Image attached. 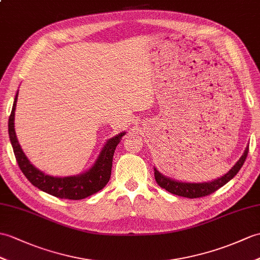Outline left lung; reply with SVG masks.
I'll use <instances>...</instances> for the list:
<instances>
[{
	"label": "left lung",
	"instance_id": "left-lung-1",
	"mask_svg": "<svg viewBox=\"0 0 260 260\" xmlns=\"http://www.w3.org/2000/svg\"><path fill=\"white\" fill-rule=\"evenodd\" d=\"M247 154H248V146L246 147L245 152L241 155V157L235 164L231 170L226 173L224 176H220L217 179L212 180V182H204V183H187V182H179V180L173 179L162 175L157 171V168L154 167V175L156 183H157L161 188H165L167 191L172 192L174 195L187 197V198H198L203 196H207L212 192L216 191L220 187L226 185L229 180H232L236 176L239 170L243 167L246 160Z\"/></svg>",
	"mask_w": 260,
	"mask_h": 260
}]
</instances>
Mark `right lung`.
<instances>
[{"label":"right lung","mask_w":260,"mask_h":260,"mask_svg":"<svg viewBox=\"0 0 260 260\" xmlns=\"http://www.w3.org/2000/svg\"><path fill=\"white\" fill-rule=\"evenodd\" d=\"M17 95H19V90L16 92L13 107H12L9 118V135L17 164H19L22 173L29 180V183L52 196L65 199H75V201L86 198L104 188L111 178L114 152H115L116 146L122 141V137L126 133H119L116 136L107 140L95 162L86 172L73 175V176H51V175L40 171L28 160L19 141H17L14 128Z\"/></svg>","instance_id":"add662e5"}]
</instances>
